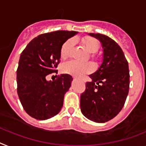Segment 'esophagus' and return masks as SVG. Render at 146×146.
<instances>
[{
	"instance_id": "obj_1",
	"label": "esophagus",
	"mask_w": 146,
	"mask_h": 146,
	"mask_svg": "<svg viewBox=\"0 0 146 146\" xmlns=\"http://www.w3.org/2000/svg\"><path fill=\"white\" fill-rule=\"evenodd\" d=\"M74 79H76V77H74Z\"/></svg>"
}]
</instances>
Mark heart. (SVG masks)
<instances>
[{
    "label": "heart",
    "mask_w": 146,
    "mask_h": 146,
    "mask_svg": "<svg viewBox=\"0 0 146 146\" xmlns=\"http://www.w3.org/2000/svg\"><path fill=\"white\" fill-rule=\"evenodd\" d=\"M82 43L87 50L90 53H95L97 52L100 47L99 41L94 38H84L82 39ZM73 45H74V41L72 38L68 39L64 43L60 51V55L62 58H65L70 56ZM61 69L64 73L76 76H82L84 74L91 73L94 70V66L89 62H79L75 60H70L62 64Z\"/></svg>",
    "instance_id": "obj_1"
}]
</instances>
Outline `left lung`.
Returning a JSON list of instances; mask_svg holds the SVG:
<instances>
[{"label": "left lung", "mask_w": 146, "mask_h": 146, "mask_svg": "<svg viewBox=\"0 0 146 146\" xmlns=\"http://www.w3.org/2000/svg\"><path fill=\"white\" fill-rule=\"evenodd\" d=\"M100 40L103 48V61L100 68L90 75V82L80 97L81 111L96 122L114 118L124 106L129 90L128 63L115 41L100 33H90Z\"/></svg>", "instance_id": "1"}]
</instances>
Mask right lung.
<instances>
[{
    "mask_svg": "<svg viewBox=\"0 0 146 146\" xmlns=\"http://www.w3.org/2000/svg\"><path fill=\"white\" fill-rule=\"evenodd\" d=\"M78 33L59 30L39 35L27 45L17 69V92L22 106L30 117L45 120L58 114L64 96L70 88L69 74L58 76L54 81L46 76L58 73L60 51L67 39Z\"/></svg>",
    "mask_w": 146,
    "mask_h": 146,
    "instance_id": "1",
    "label": "right lung"
}]
</instances>
